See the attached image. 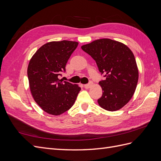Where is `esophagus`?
<instances>
[{
  "label": "esophagus",
  "mask_w": 161,
  "mask_h": 161,
  "mask_svg": "<svg viewBox=\"0 0 161 161\" xmlns=\"http://www.w3.org/2000/svg\"><path fill=\"white\" fill-rule=\"evenodd\" d=\"M92 85V81H90L88 84H86L84 85V87L85 89H89L90 87Z\"/></svg>",
  "instance_id": "obj_1"
}]
</instances>
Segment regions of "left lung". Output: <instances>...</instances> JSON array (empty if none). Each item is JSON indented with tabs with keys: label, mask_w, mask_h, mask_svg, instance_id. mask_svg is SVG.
<instances>
[{
	"label": "left lung",
	"mask_w": 161,
	"mask_h": 161,
	"mask_svg": "<svg viewBox=\"0 0 161 161\" xmlns=\"http://www.w3.org/2000/svg\"><path fill=\"white\" fill-rule=\"evenodd\" d=\"M95 60L105 79L99 84L103 95L97 101L102 108L114 111L127 104L138 80V69L134 53L124 43L110 39H99L81 46Z\"/></svg>",
	"instance_id": "1"
}]
</instances>
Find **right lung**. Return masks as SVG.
<instances>
[{"label": "right lung", "mask_w": 161, "mask_h": 161, "mask_svg": "<svg viewBox=\"0 0 161 161\" xmlns=\"http://www.w3.org/2000/svg\"><path fill=\"white\" fill-rule=\"evenodd\" d=\"M79 43L50 42L34 53L29 63L27 76L32 97L46 113L59 115L74 105L80 87L59 79Z\"/></svg>", "instance_id": "1"}]
</instances>
